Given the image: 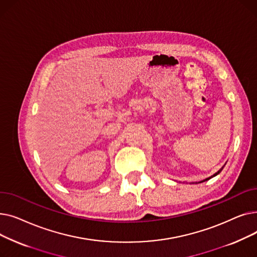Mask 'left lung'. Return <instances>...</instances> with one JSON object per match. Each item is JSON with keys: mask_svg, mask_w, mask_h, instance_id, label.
Here are the masks:
<instances>
[{"mask_svg": "<svg viewBox=\"0 0 257 257\" xmlns=\"http://www.w3.org/2000/svg\"><path fill=\"white\" fill-rule=\"evenodd\" d=\"M223 168H224V167H223ZM223 168H222V169H221V170H219V171H218V172H217V173H215V174H214V175H212V176H211V177H209V178H207V179H206V180H208V179H210V178H212V177H214V176H215V175H218V174H219V173H220V172H221V171H222V170H223Z\"/></svg>", "mask_w": 257, "mask_h": 257, "instance_id": "left-lung-1", "label": "left lung"}]
</instances>
